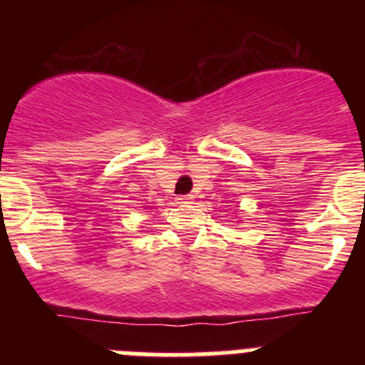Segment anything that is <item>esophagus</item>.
Returning <instances> with one entry per match:
<instances>
[{"mask_svg":"<svg viewBox=\"0 0 365 365\" xmlns=\"http://www.w3.org/2000/svg\"><path fill=\"white\" fill-rule=\"evenodd\" d=\"M176 201H178V203H182V205H190V203H194V196H192V194H185V196L176 197Z\"/></svg>","mask_w":365,"mask_h":365,"instance_id":"1","label":"esophagus"}]
</instances>
